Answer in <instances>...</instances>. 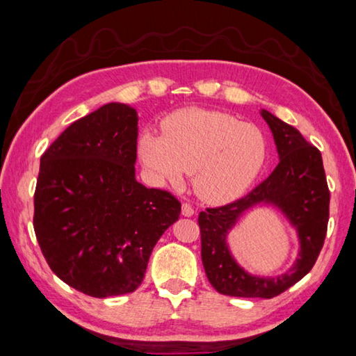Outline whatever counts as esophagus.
Segmentation results:
<instances>
[{"label": "esophagus", "instance_id": "1", "mask_svg": "<svg viewBox=\"0 0 356 356\" xmlns=\"http://www.w3.org/2000/svg\"><path fill=\"white\" fill-rule=\"evenodd\" d=\"M193 214H194V208L190 204H184L182 205V216H185V218H191Z\"/></svg>", "mask_w": 356, "mask_h": 356}]
</instances>
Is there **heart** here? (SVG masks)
Returning <instances> with one entry per match:
<instances>
[{"label":"heart","instance_id":"1","mask_svg":"<svg viewBox=\"0 0 356 356\" xmlns=\"http://www.w3.org/2000/svg\"><path fill=\"white\" fill-rule=\"evenodd\" d=\"M165 136L145 131L138 157L159 182L182 184L193 172V188L210 204L242 196L259 176L267 159V142L259 128L238 118L199 108L171 114Z\"/></svg>","mask_w":356,"mask_h":356}]
</instances>
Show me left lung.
<instances>
[{
	"label": "left lung",
	"instance_id": "1",
	"mask_svg": "<svg viewBox=\"0 0 356 356\" xmlns=\"http://www.w3.org/2000/svg\"><path fill=\"white\" fill-rule=\"evenodd\" d=\"M261 115L273 134L280 163L245 197L199 214L202 264L208 281L222 295L239 298H275L309 273L321 252L329 222L330 193L318 148L296 128L266 109ZM270 204L277 207L297 228L300 253L284 275L254 277L243 270L229 252L226 238L248 209Z\"/></svg>",
	"mask_w": 356,
	"mask_h": 356
}]
</instances>
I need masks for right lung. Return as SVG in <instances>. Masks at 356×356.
I'll return each mask as SVG.
<instances>
[{"mask_svg":"<svg viewBox=\"0 0 356 356\" xmlns=\"http://www.w3.org/2000/svg\"><path fill=\"white\" fill-rule=\"evenodd\" d=\"M137 123L128 104H103L41 156L33 196L40 248L63 282L94 298L134 291L180 216L172 194L136 180Z\"/></svg>","mask_w":356,"mask_h":356,"instance_id":"right-lung-1","label":"right lung"}]
</instances>
